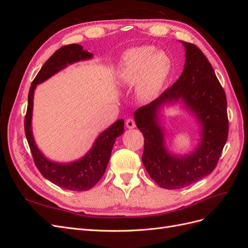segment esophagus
Returning a JSON list of instances; mask_svg holds the SVG:
<instances>
[{"label":"esophagus","mask_w":248,"mask_h":248,"mask_svg":"<svg viewBox=\"0 0 248 248\" xmlns=\"http://www.w3.org/2000/svg\"><path fill=\"white\" fill-rule=\"evenodd\" d=\"M125 124H126V127L128 129H132V128H134V127H136V122H134L133 119H127Z\"/></svg>","instance_id":"obj_1"}]
</instances>
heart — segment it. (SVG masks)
<instances>
[{"label":"heart","instance_id":"b5f03b06","mask_svg":"<svg viewBox=\"0 0 248 248\" xmlns=\"http://www.w3.org/2000/svg\"><path fill=\"white\" fill-rule=\"evenodd\" d=\"M170 71V60L153 46H140L127 50L119 69V79L123 84L138 82V92L145 100L158 95Z\"/></svg>","mask_w":248,"mask_h":248}]
</instances>
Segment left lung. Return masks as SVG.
I'll return each mask as SVG.
<instances>
[{
	"mask_svg": "<svg viewBox=\"0 0 248 248\" xmlns=\"http://www.w3.org/2000/svg\"><path fill=\"white\" fill-rule=\"evenodd\" d=\"M185 47L184 69L178 80L158 98L134 111V121L145 138L142 163L162 188L179 189L211 174L229 133L227 97L208 59L194 44ZM182 103L199 123L200 140L189 155L171 154L165 144L160 118L166 106Z\"/></svg>",
	"mask_w": 248,
	"mask_h": 248,
	"instance_id": "1",
	"label": "left lung"
}]
</instances>
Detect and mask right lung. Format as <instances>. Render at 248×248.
Instances as JSON below:
<instances>
[{
  "instance_id": "add662e5",
  "label": "right lung",
  "mask_w": 248,
  "mask_h": 248,
  "mask_svg": "<svg viewBox=\"0 0 248 248\" xmlns=\"http://www.w3.org/2000/svg\"><path fill=\"white\" fill-rule=\"evenodd\" d=\"M92 58V52L82 49L79 44H69L59 48L41 67L32 82L28 96L25 132L36 167L41 175L51 183L73 191H85L92 188L103 176L116 139L124 132V120H118L102 131L95 140L92 148L81 158L71 162L52 161L40 151L34 140L32 130L34 92L37 85L42 84L67 66Z\"/></svg>"
}]
</instances>
